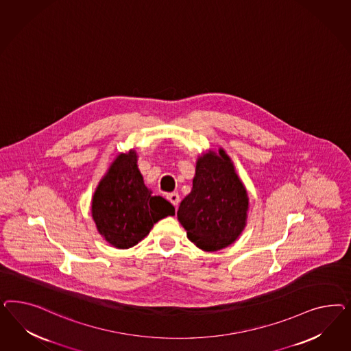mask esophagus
Returning a JSON list of instances; mask_svg holds the SVG:
<instances>
[{"label":"esophagus","instance_id":"obj_1","mask_svg":"<svg viewBox=\"0 0 351 351\" xmlns=\"http://www.w3.org/2000/svg\"><path fill=\"white\" fill-rule=\"evenodd\" d=\"M167 199H169L175 207H178V204L180 202V195H179V193H176V191L169 193V194H167Z\"/></svg>","mask_w":351,"mask_h":351}]
</instances>
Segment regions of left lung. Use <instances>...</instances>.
I'll use <instances>...</instances> for the list:
<instances>
[{
    "mask_svg": "<svg viewBox=\"0 0 351 351\" xmlns=\"http://www.w3.org/2000/svg\"><path fill=\"white\" fill-rule=\"evenodd\" d=\"M247 210V191L225 152L201 157L191 194L178 211L191 242L203 251H219L232 245L245 228Z\"/></svg>",
    "mask_w": 351,
    "mask_h": 351,
    "instance_id": "1",
    "label": "left lung"
}]
</instances>
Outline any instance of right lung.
Wrapping results in <instances>:
<instances>
[{"label":"right lung","mask_w":351,"mask_h":351,"mask_svg":"<svg viewBox=\"0 0 351 351\" xmlns=\"http://www.w3.org/2000/svg\"><path fill=\"white\" fill-rule=\"evenodd\" d=\"M175 208L160 195H150L138 172L135 152L121 154L100 181L93 198L99 233L117 248H130Z\"/></svg>","instance_id":"obj_1"}]
</instances>
